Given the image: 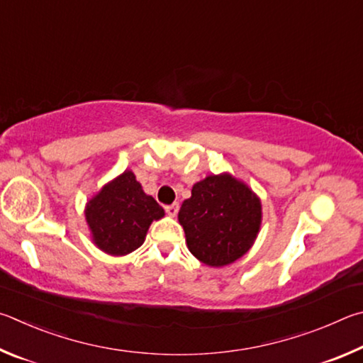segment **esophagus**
Instances as JSON below:
<instances>
[{
    "label": "esophagus",
    "instance_id": "esophagus-1",
    "mask_svg": "<svg viewBox=\"0 0 363 363\" xmlns=\"http://www.w3.org/2000/svg\"><path fill=\"white\" fill-rule=\"evenodd\" d=\"M178 208H180V206L175 202V204H170L165 207V212H167V215H170V217H175V215L178 213Z\"/></svg>",
    "mask_w": 363,
    "mask_h": 363
}]
</instances>
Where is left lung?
<instances>
[{
    "label": "left lung",
    "mask_w": 363,
    "mask_h": 363,
    "mask_svg": "<svg viewBox=\"0 0 363 363\" xmlns=\"http://www.w3.org/2000/svg\"><path fill=\"white\" fill-rule=\"evenodd\" d=\"M262 217L258 196L228 172L194 183L191 198L178 212L189 252L212 268L231 264L250 250Z\"/></svg>",
    "instance_id": "8db88e82"
}]
</instances>
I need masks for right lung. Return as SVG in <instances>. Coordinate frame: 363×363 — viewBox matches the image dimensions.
Returning a JSON list of instances; mask_svg holds the SVG:
<instances>
[{"mask_svg": "<svg viewBox=\"0 0 363 363\" xmlns=\"http://www.w3.org/2000/svg\"><path fill=\"white\" fill-rule=\"evenodd\" d=\"M84 213L92 242L113 257L137 250L150 225L165 215L155 198L143 191L132 170H124L101 186L89 199Z\"/></svg>", "mask_w": 363, "mask_h": 363, "instance_id": "1", "label": "right lung"}]
</instances>
